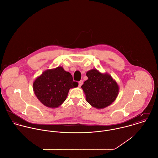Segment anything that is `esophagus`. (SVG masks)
I'll use <instances>...</instances> for the list:
<instances>
[{"label": "esophagus", "instance_id": "1", "mask_svg": "<svg viewBox=\"0 0 158 158\" xmlns=\"http://www.w3.org/2000/svg\"><path fill=\"white\" fill-rule=\"evenodd\" d=\"M83 80H80V81L78 82V86H79V87H81V85H83Z\"/></svg>", "mask_w": 158, "mask_h": 158}]
</instances>
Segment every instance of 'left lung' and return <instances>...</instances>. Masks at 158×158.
Returning <instances> with one entry per match:
<instances>
[{
	"instance_id": "obj_1",
	"label": "left lung",
	"mask_w": 158,
	"mask_h": 158,
	"mask_svg": "<svg viewBox=\"0 0 158 158\" xmlns=\"http://www.w3.org/2000/svg\"><path fill=\"white\" fill-rule=\"evenodd\" d=\"M88 80L81 86L86 101L93 107L104 108L113 102L118 96L119 86L111 75L97 69L87 72Z\"/></svg>"
}]
</instances>
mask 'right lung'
Masks as SVG:
<instances>
[{"label":"right lung","instance_id":"1","mask_svg":"<svg viewBox=\"0 0 158 158\" xmlns=\"http://www.w3.org/2000/svg\"><path fill=\"white\" fill-rule=\"evenodd\" d=\"M72 75L62 67L48 69L33 83V89L37 99L47 107L57 108L65 101L69 89L77 87Z\"/></svg>","mask_w":158,"mask_h":158}]
</instances>
